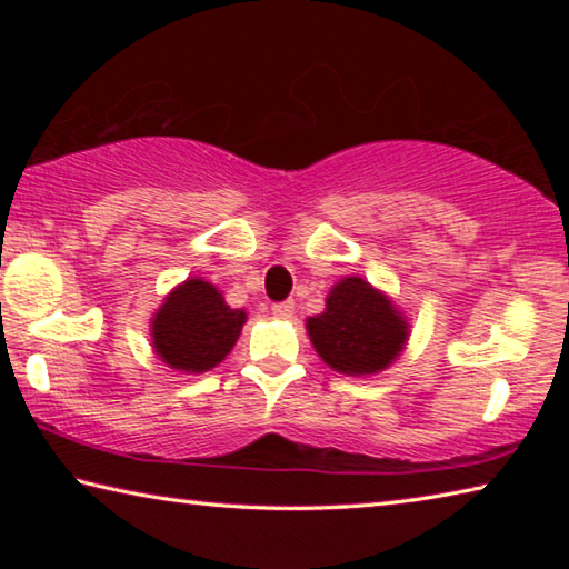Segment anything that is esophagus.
Segmentation results:
<instances>
[{"instance_id": "obj_1", "label": "esophagus", "mask_w": 569, "mask_h": 569, "mask_svg": "<svg viewBox=\"0 0 569 569\" xmlns=\"http://www.w3.org/2000/svg\"><path fill=\"white\" fill-rule=\"evenodd\" d=\"M271 311L276 319H291L293 316V301H281V303H273Z\"/></svg>"}]
</instances>
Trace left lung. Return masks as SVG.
<instances>
[{
	"instance_id": "8db88e82",
	"label": "left lung",
	"mask_w": 569,
	"mask_h": 569,
	"mask_svg": "<svg viewBox=\"0 0 569 569\" xmlns=\"http://www.w3.org/2000/svg\"><path fill=\"white\" fill-rule=\"evenodd\" d=\"M316 353L346 377H371L403 351L409 323L387 293L359 276L341 278L326 311L306 321Z\"/></svg>"
}]
</instances>
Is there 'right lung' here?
<instances>
[{
    "instance_id": "add662e5",
    "label": "right lung",
    "mask_w": 569,
    "mask_h": 569,
    "mask_svg": "<svg viewBox=\"0 0 569 569\" xmlns=\"http://www.w3.org/2000/svg\"><path fill=\"white\" fill-rule=\"evenodd\" d=\"M243 308H230L203 278L172 288L152 319V349L170 369L203 373L226 359L246 323Z\"/></svg>"
}]
</instances>
